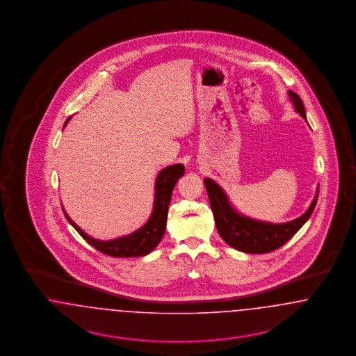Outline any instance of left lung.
Segmentation results:
<instances>
[{"label": "left lung", "mask_w": 356, "mask_h": 356, "mask_svg": "<svg viewBox=\"0 0 356 356\" xmlns=\"http://www.w3.org/2000/svg\"><path fill=\"white\" fill-rule=\"evenodd\" d=\"M288 95L291 102H293L295 111L307 120L302 99L292 90H288ZM204 184L219 235L228 245L245 254H267L284 245L309 219L319 196L318 189L309 208L300 218L283 224H272L267 221L254 220L238 213L229 203L225 192L213 180L205 177Z\"/></svg>", "instance_id": "8db88e82"}]
</instances>
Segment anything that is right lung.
Here are the masks:
<instances>
[{"instance_id":"1","label":"right lung","mask_w":356,"mask_h":356,"mask_svg":"<svg viewBox=\"0 0 356 356\" xmlns=\"http://www.w3.org/2000/svg\"><path fill=\"white\" fill-rule=\"evenodd\" d=\"M69 119L65 121V124L68 122ZM184 170H184L183 164H175V165H170V167L160 170V173L156 179V183H154V202H153L151 218L141 228H138L137 231L127 235V236L118 237V238L106 240V241L93 238V237L86 235L80 227H77V224L74 221L70 220V218L65 213V211H64V213H65L69 222L74 227V229L81 235V237H84L90 245H93L97 251H100L102 254L113 256V257L145 256V254L152 252L165 234L172 191L176 186L177 180L184 175Z\"/></svg>"}]
</instances>
